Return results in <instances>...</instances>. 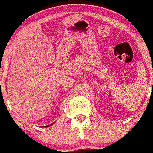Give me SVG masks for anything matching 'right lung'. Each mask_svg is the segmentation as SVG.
Segmentation results:
<instances>
[{
  "label": "right lung",
  "mask_w": 153,
  "mask_h": 153,
  "mask_svg": "<svg viewBox=\"0 0 153 153\" xmlns=\"http://www.w3.org/2000/svg\"><path fill=\"white\" fill-rule=\"evenodd\" d=\"M52 125H53V123H52V124H50V125H48V126H44V127H49V126H52Z\"/></svg>",
  "instance_id": "1"
}]
</instances>
